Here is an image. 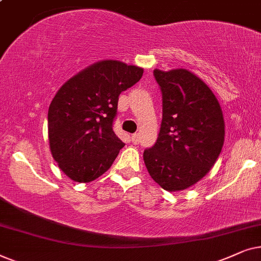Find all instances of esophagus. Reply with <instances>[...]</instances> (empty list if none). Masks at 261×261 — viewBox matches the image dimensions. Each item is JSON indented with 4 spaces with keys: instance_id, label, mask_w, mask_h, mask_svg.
I'll return each instance as SVG.
<instances>
[{
    "instance_id": "1",
    "label": "esophagus",
    "mask_w": 261,
    "mask_h": 261,
    "mask_svg": "<svg viewBox=\"0 0 261 261\" xmlns=\"http://www.w3.org/2000/svg\"><path fill=\"white\" fill-rule=\"evenodd\" d=\"M131 141H133L134 144H138V142H140V135L134 134L133 136H131Z\"/></svg>"
}]
</instances>
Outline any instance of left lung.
<instances>
[{
    "mask_svg": "<svg viewBox=\"0 0 261 261\" xmlns=\"http://www.w3.org/2000/svg\"><path fill=\"white\" fill-rule=\"evenodd\" d=\"M154 76L162 90V123L143 160L163 190L184 191L217 161L224 143L223 112L210 87L190 70L155 69Z\"/></svg>",
    "mask_w": 261,
    "mask_h": 261,
    "instance_id": "8db88e82",
    "label": "left lung"
}]
</instances>
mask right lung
Instances as JSON below:
<instances>
[{
	"label": "right lung",
	"mask_w": 261,
	"mask_h": 261,
	"mask_svg": "<svg viewBox=\"0 0 261 261\" xmlns=\"http://www.w3.org/2000/svg\"><path fill=\"white\" fill-rule=\"evenodd\" d=\"M143 68L102 60L72 76L48 107L47 134L52 158L76 182H90L110 169L124 147L112 124L118 99L140 81Z\"/></svg>",
	"instance_id": "right-lung-1"
}]
</instances>
